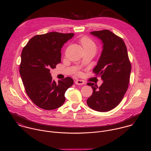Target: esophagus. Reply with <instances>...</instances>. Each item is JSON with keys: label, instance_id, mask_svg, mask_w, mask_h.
<instances>
[{"label": "esophagus", "instance_id": "obj_1", "mask_svg": "<svg viewBox=\"0 0 151 151\" xmlns=\"http://www.w3.org/2000/svg\"><path fill=\"white\" fill-rule=\"evenodd\" d=\"M75 83H76V85H83V84L84 83V82H83L82 80H76V81H75Z\"/></svg>", "mask_w": 151, "mask_h": 151}]
</instances>
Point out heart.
Instances as JSON below:
<instances>
[{"instance_id": "heart-1", "label": "heart", "mask_w": 151, "mask_h": 151, "mask_svg": "<svg viewBox=\"0 0 151 151\" xmlns=\"http://www.w3.org/2000/svg\"><path fill=\"white\" fill-rule=\"evenodd\" d=\"M81 43L83 48H92L96 50V46L95 43L91 39L87 37H83L82 38Z\"/></svg>"}]
</instances>
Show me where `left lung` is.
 <instances>
[{
    "label": "left lung",
    "mask_w": 151,
    "mask_h": 151,
    "mask_svg": "<svg viewBox=\"0 0 151 151\" xmlns=\"http://www.w3.org/2000/svg\"><path fill=\"white\" fill-rule=\"evenodd\" d=\"M90 34L99 39L102 44L103 50L93 72L101 77L103 83L99 87L94 83H87L93 93L87 103L93 110L107 112L115 108L123 99L130 81L132 66L121 37L108 30Z\"/></svg>",
    "instance_id": "1"
}]
</instances>
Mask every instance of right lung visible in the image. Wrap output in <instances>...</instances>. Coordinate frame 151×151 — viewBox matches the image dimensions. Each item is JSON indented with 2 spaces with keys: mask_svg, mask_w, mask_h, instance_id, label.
<instances>
[{
  "mask_svg": "<svg viewBox=\"0 0 151 151\" xmlns=\"http://www.w3.org/2000/svg\"><path fill=\"white\" fill-rule=\"evenodd\" d=\"M73 33L50 32L33 37L21 52L19 73L27 94L38 107L52 110L63 105L73 83L70 77L52 80L51 69L61 62V48Z\"/></svg>",
  "mask_w": 151,
  "mask_h": 151,
  "instance_id": "obj_1",
  "label": "right lung"
}]
</instances>
